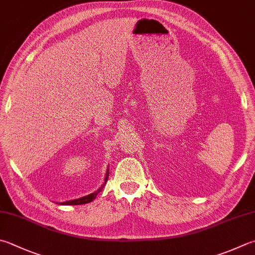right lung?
<instances>
[{
  "label": "right lung",
  "instance_id": "obj_1",
  "mask_svg": "<svg viewBox=\"0 0 255 255\" xmlns=\"http://www.w3.org/2000/svg\"><path fill=\"white\" fill-rule=\"evenodd\" d=\"M108 179H109V169H108V171H107V174H105L104 183H103L102 185H101L100 189H98L97 191L93 192L92 194L85 195V196H83V198H80V199H75V200H71V201H65V202H62V203H59V204H62V205H81V204H85V203L92 202V201H93L95 198H97V195L100 193V192L102 191L104 185L107 184Z\"/></svg>",
  "mask_w": 255,
  "mask_h": 255
}]
</instances>
